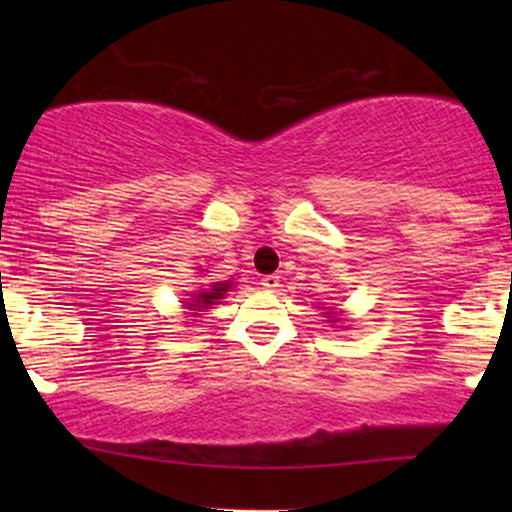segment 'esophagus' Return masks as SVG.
<instances>
[{
    "label": "esophagus",
    "mask_w": 512,
    "mask_h": 512,
    "mask_svg": "<svg viewBox=\"0 0 512 512\" xmlns=\"http://www.w3.org/2000/svg\"><path fill=\"white\" fill-rule=\"evenodd\" d=\"M261 286H263V289H268V291H275L279 286V277L277 275H265V277H261Z\"/></svg>",
    "instance_id": "obj_1"
}]
</instances>
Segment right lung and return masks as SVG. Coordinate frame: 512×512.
<instances>
[{"label": "right lung", "mask_w": 512, "mask_h": 512, "mask_svg": "<svg viewBox=\"0 0 512 512\" xmlns=\"http://www.w3.org/2000/svg\"><path fill=\"white\" fill-rule=\"evenodd\" d=\"M228 289H230V284H214L212 289H209V291H200V293H195V296H193V303H186V305L191 307V310H195V312H202V307L214 305L216 300L223 298V293H226Z\"/></svg>", "instance_id": "right-lung-1"}]
</instances>
